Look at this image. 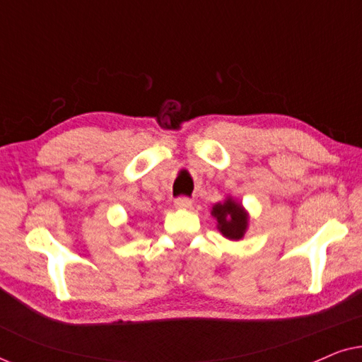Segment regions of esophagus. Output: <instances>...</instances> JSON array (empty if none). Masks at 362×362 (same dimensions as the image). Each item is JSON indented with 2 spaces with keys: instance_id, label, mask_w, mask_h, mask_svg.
Returning a JSON list of instances; mask_svg holds the SVG:
<instances>
[{
  "instance_id": "esophagus-1",
  "label": "esophagus",
  "mask_w": 362,
  "mask_h": 362,
  "mask_svg": "<svg viewBox=\"0 0 362 362\" xmlns=\"http://www.w3.org/2000/svg\"><path fill=\"white\" fill-rule=\"evenodd\" d=\"M191 204H192V201L186 196H180L175 199V206L177 207V209H189Z\"/></svg>"
}]
</instances>
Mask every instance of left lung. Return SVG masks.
<instances>
[{
  "label": "left lung",
  "instance_id": "left-lung-1",
  "mask_svg": "<svg viewBox=\"0 0 362 362\" xmlns=\"http://www.w3.org/2000/svg\"><path fill=\"white\" fill-rule=\"evenodd\" d=\"M212 216L217 219L219 230L227 239L239 240L244 235L247 227V214L240 204H235L232 199H227L224 204H216L212 207Z\"/></svg>",
  "mask_w": 362,
  "mask_h": 362
}]
</instances>
